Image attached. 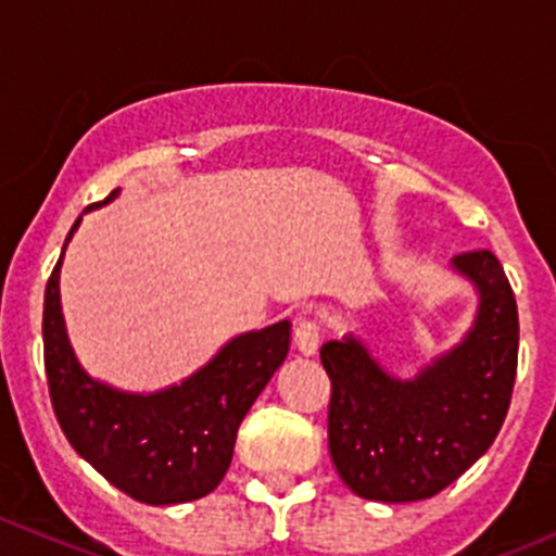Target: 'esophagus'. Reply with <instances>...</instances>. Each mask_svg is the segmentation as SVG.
<instances>
[{"instance_id":"1","label":"esophagus","mask_w":556,"mask_h":556,"mask_svg":"<svg viewBox=\"0 0 556 556\" xmlns=\"http://www.w3.org/2000/svg\"><path fill=\"white\" fill-rule=\"evenodd\" d=\"M293 342L299 354L313 356L320 345V326L315 320H299L293 331Z\"/></svg>"}]
</instances>
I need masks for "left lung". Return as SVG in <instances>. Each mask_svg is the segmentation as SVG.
<instances>
[{
    "label": "left lung",
    "mask_w": 556,
    "mask_h": 556,
    "mask_svg": "<svg viewBox=\"0 0 556 556\" xmlns=\"http://www.w3.org/2000/svg\"><path fill=\"white\" fill-rule=\"evenodd\" d=\"M480 293L475 326L412 381L389 376L356 337L326 342L329 453L362 500L419 502L444 491L494 444L518 367V309L489 249L453 257Z\"/></svg>",
    "instance_id": "obj_1"
}]
</instances>
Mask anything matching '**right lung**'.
<instances>
[{
	"label": "right lung",
	"mask_w": 556,
	"mask_h": 556,
	"mask_svg": "<svg viewBox=\"0 0 556 556\" xmlns=\"http://www.w3.org/2000/svg\"><path fill=\"white\" fill-rule=\"evenodd\" d=\"M79 222L81 216L65 247ZM60 266L62 254L46 282L43 359L51 406L71 447L114 489L144 505L211 494L230 469L238 425L288 356L290 324L238 334L178 387L131 395L90 378L76 362L62 320Z\"/></svg>",
	"instance_id": "1"
}]
</instances>
